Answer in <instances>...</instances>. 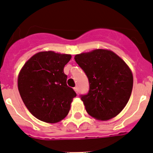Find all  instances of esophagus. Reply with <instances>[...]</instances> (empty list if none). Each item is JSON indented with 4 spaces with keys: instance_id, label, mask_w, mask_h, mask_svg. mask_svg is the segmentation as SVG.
<instances>
[{
    "instance_id": "obj_1",
    "label": "esophagus",
    "mask_w": 153,
    "mask_h": 153,
    "mask_svg": "<svg viewBox=\"0 0 153 153\" xmlns=\"http://www.w3.org/2000/svg\"><path fill=\"white\" fill-rule=\"evenodd\" d=\"M74 90L75 91V92H76V93H78V87H77V86H76V87L74 88Z\"/></svg>"
}]
</instances>
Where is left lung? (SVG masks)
<instances>
[{"label":"left lung","mask_w":153,"mask_h":153,"mask_svg":"<svg viewBox=\"0 0 153 153\" xmlns=\"http://www.w3.org/2000/svg\"><path fill=\"white\" fill-rule=\"evenodd\" d=\"M75 61L89 80L87 94L80 95L87 113L101 121L118 115L127 104L133 86L132 72L126 63L105 49L76 55Z\"/></svg>","instance_id":"1"}]
</instances>
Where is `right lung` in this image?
Here are the masks:
<instances>
[{
  "label": "right lung",
  "mask_w": 153,
  "mask_h": 153,
  "mask_svg": "<svg viewBox=\"0 0 153 153\" xmlns=\"http://www.w3.org/2000/svg\"><path fill=\"white\" fill-rule=\"evenodd\" d=\"M70 55L52 51L35 54L24 64L18 75L20 95L29 112L38 119L57 123L69 113L76 93L67 84L64 66Z\"/></svg>",
  "instance_id": "1"
}]
</instances>
